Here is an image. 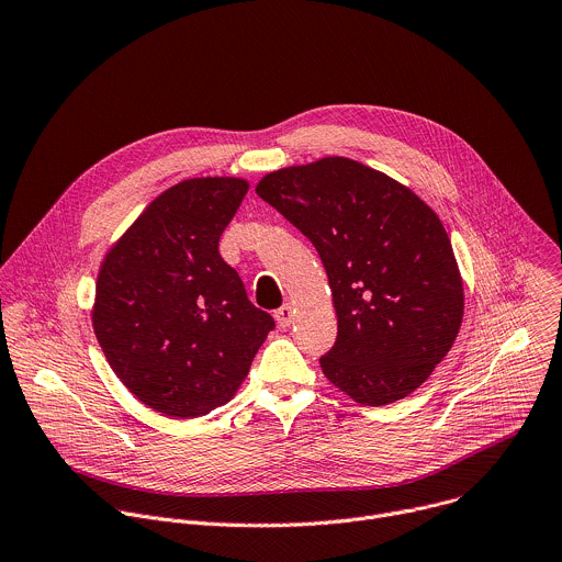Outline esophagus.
<instances>
[{
  "label": "esophagus",
  "mask_w": 562,
  "mask_h": 562,
  "mask_svg": "<svg viewBox=\"0 0 562 562\" xmlns=\"http://www.w3.org/2000/svg\"><path fill=\"white\" fill-rule=\"evenodd\" d=\"M293 319H295V308H293L291 304H282V306L276 311V322H278V326L286 328V326L293 324Z\"/></svg>",
  "instance_id": "34e87169"
}]
</instances>
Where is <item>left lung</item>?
Instances as JSON below:
<instances>
[{
    "mask_svg": "<svg viewBox=\"0 0 562 562\" xmlns=\"http://www.w3.org/2000/svg\"><path fill=\"white\" fill-rule=\"evenodd\" d=\"M256 194L317 249L337 315L319 357L326 380L361 406L415 393L452 348L463 280L439 216L384 171L324 156L262 176Z\"/></svg>",
    "mask_w": 562,
    "mask_h": 562,
    "instance_id": "obj_1",
    "label": "left lung"
}]
</instances>
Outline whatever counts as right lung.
<instances>
[{
	"mask_svg": "<svg viewBox=\"0 0 562 562\" xmlns=\"http://www.w3.org/2000/svg\"><path fill=\"white\" fill-rule=\"evenodd\" d=\"M247 190L236 176L180 180L101 262L94 335L123 386L167 417L194 419L227 404L276 326L218 254Z\"/></svg>",
	"mask_w": 562,
	"mask_h": 562,
	"instance_id": "obj_1",
	"label": "right lung"
}]
</instances>
